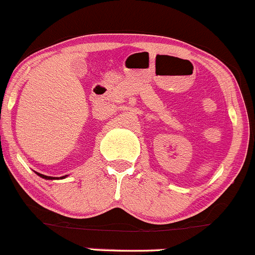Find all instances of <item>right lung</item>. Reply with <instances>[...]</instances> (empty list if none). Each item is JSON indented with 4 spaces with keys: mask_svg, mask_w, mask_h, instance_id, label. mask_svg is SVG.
I'll return each instance as SVG.
<instances>
[{
    "mask_svg": "<svg viewBox=\"0 0 255 255\" xmlns=\"http://www.w3.org/2000/svg\"><path fill=\"white\" fill-rule=\"evenodd\" d=\"M38 174V173H37ZM38 175H39L40 177H43V179H48V180H51V179H54V177H51V176H45V175H43V174H38ZM64 176H61V179H63Z\"/></svg>",
    "mask_w": 255,
    "mask_h": 255,
    "instance_id": "1",
    "label": "right lung"
}]
</instances>
